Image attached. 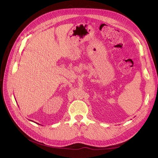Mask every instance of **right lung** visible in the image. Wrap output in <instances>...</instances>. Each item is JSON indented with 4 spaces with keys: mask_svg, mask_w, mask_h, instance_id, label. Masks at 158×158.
Segmentation results:
<instances>
[{
    "mask_svg": "<svg viewBox=\"0 0 158 158\" xmlns=\"http://www.w3.org/2000/svg\"><path fill=\"white\" fill-rule=\"evenodd\" d=\"M30 121H31V120H30ZM32 122H33V121H32ZM35 123H36V122H35ZM37 123V124H39V123ZM39 125H40V124H39Z\"/></svg>",
    "mask_w": 158,
    "mask_h": 158,
    "instance_id": "add662e5",
    "label": "right lung"
}]
</instances>
